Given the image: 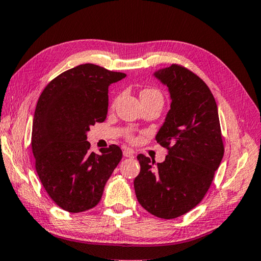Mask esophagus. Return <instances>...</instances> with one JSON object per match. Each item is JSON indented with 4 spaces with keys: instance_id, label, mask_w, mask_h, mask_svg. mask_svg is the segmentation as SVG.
Returning a JSON list of instances; mask_svg holds the SVG:
<instances>
[{
    "instance_id": "34e87169",
    "label": "esophagus",
    "mask_w": 261,
    "mask_h": 261,
    "mask_svg": "<svg viewBox=\"0 0 261 261\" xmlns=\"http://www.w3.org/2000/svg\"><path fill=\"white\" fill-rule=\"evenodd\" d=\"M123 155H124V158L132 159L135 156V151L130 148H125L124 150H123Z\"/></svg>"
}]
</instances>
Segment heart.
I'll use <instances>...</instances> for the list:
<instances>
[{
	"label": "heart",
	"mask_w": 261,
	"mask_h": 261,
	"mask_svg": "<svg viewBox=\"0 0 261 261\" xmlns=\"http://www.w3.org/2000/svg\"><path fill=\"white\" fill-rule=\"evenodd\" d=\"M162 98V94L160 93V91H158V90L155 89H146V90H143L140 93V98L141 99H146V98Z\"/></svg>",
	"instance_id": "obj_1"
}]
</instances>
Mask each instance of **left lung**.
Segmentation results:
<instances>
[{
	"label": "left lung",
	"mask_w": 261,
	"mask_h": 261,
	"mask_svg": "<svg viewBox=\"0 0 261 261\" xmlns=\"http://www.w3.org/2000/svg\"><path fill=\"white\" fill-rule=\"evenodd\" d=\"M168 88L170 111L155 139L168 148L162 163L139 154L140 173L134 185L145 210L162 219L191 211L209 189L224 156L215 97L191 70L178 65L155 70Z\"/></svg>",
	"instance_id": "obj_1"
}]
</instances>
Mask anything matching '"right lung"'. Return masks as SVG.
Wrapping results in <instances>:
<instances>
[{
	"label": "right lung",
	"instance_id": "obj_1",
	"mask_svg": "<svg viewBox=\"0 0 261 261\" xmlns=\"http://www.w3.org/2000/svg\"><path fill=\"white\" fill-rule=\"evenodd\" d=\"M93 64L79 65L46 85L37 101L32 131L36 172L57 205L68 212L96 206L122 159L112 145L90 151V126L106 120L108 87L124 79Z\"/></svg>",
	"mask_w": 261,
	"mask_h": 261
}]
</instances>
